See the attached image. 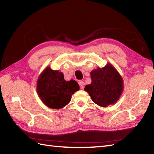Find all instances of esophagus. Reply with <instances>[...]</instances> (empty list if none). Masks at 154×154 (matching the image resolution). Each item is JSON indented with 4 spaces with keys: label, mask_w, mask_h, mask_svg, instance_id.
<instances>
[{
    "label": "esophagus",
    "mask_w": 154,
    "mask_h": 154,
    "mask_svg": "<svg viewBox=\"0 0 154 154\" xmlns=\"http://www.w3.org/2000/svg\"><path fill=\"white\" fill-rule=\"evenodd\" d=\"M79 85L80 88H81V89H83V88H85V82H84L83 81H79Z\"/></svg>",
    "instance_id": "1"
}]
</instances>
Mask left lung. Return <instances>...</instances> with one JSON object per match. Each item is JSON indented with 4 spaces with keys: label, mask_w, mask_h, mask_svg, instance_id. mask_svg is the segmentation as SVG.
Listing matches in <instances>:
<instances>
[{
    "label": "left lung",
    "mask_w": 154,
    "mask_h": 154,
    "mask_svg": "<svg viewBox=\"0 0 154 154\" xmlns=\"http://www.w3.org/2000/svg\"><path fill=\"white\" fill-rule=\"evenodd\" d=\"M92 82L85 90L92 100L102 107L115 104L124 90V81L120 74L111 64L97 68L90 72Z\"/></svg>",
    "instance_id": "left-lung-1"
}]
</instances>
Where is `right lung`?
Returning <instances> with one entry per match:
<instances>
[{"label": "right lung", "instance_id": "1", "mask_svg": "<svg viewBox=\"0 0 154 154\" xmlns=\"http://www.w3.org/2000/svg\"><path fill=\"white\" fill-rule=\"evenodd\" d=\"M36 89L43 103L51 109H59L69 103L79 85L73 79L66 81L62 72L47 67L38 79Z\"/></svg>", "mask_w": 154, "mask_h": 154}]
</instances>
